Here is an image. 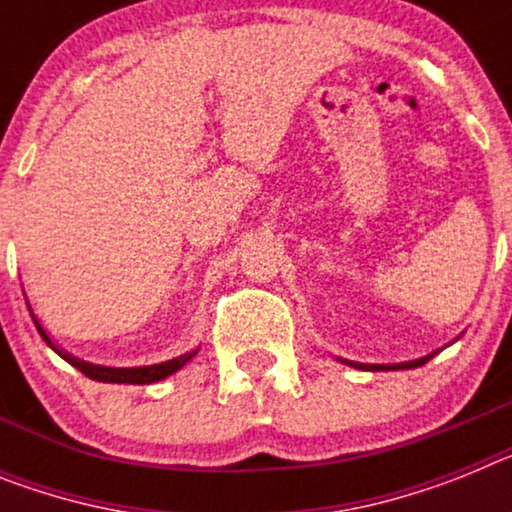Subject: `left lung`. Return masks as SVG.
I'll use <instances>...</instances> for the list:
<instances>
[{
  "mask_svg": "<svg viewBox=\"0 0 512 512\" xmlns=\"http://www.w3.org/2000/svg\"><path fill=\"white\" fill-rule=\"evenodd\" d=\"M435 352L427 357H419V360L412 362H401V365H362V362H352V360H342L344 365H352V368H360V370H409V368H419V365H425L427 360H432Z\"/></svg>",
  "mask_w": 512,
  "mask_h": 512,
  "instance_id": "8db88e82",
  "label": "left lung"
}]
</instances>
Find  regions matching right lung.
Returning <instances> with one entry per match:
<instances>
[{
  "label": "right lung",
  "mask_w": 512,
  "mask_h": 512,
  "mask_svg": "<svg viewBox=\"0 0 512 512\" xmlns=\"http://www.w3.org/2000/svg\"><path fill=\"white\" fill-rule=\"evenodd\" d=\"M30 313H33V310H30ZM33 321H36V329H38V334L43 336V342L54 349L56 355L64 357L69 365H74V368L80 370V373H85L87 378H93V381H100V383H134V386H147V383L163 381V378L173 375L176 370H181L183 365H186V362H189L196 352H199V349H194V352H186V355L176 357V360L160 362V365H147V368H100V365H90V362H82V360H77V357L67 355L64 349H59L54 342H51V336L43 331V326L38 323L36 316H33Z\"/></svg>",
  "instance_id": "obj_1"
}]
</instances>
